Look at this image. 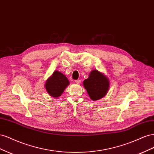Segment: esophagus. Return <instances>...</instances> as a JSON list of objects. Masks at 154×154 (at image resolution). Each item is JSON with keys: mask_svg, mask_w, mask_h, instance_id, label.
Returning <instances> with one entry per match:
<instances>
[{"mask_svg": "<svg viewBox=\"0 0 154 154\" xmlns=\"http://www.w3.org/2000/svg\"><path fill=\"white\" fill-rule=\"evenodd\" d=\"M81 82V80H75V83H76V84H80Z\"/></svg>", "mask_w": 154, "mask_h": 154, "instance_id": "34e87169", "label": "esophagus"}]
</instances>
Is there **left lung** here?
Instances as JSON below:
<instances>
[{"instance_id":"left-lung-1","label":"left lung","mask_w":154,"mask_h":154,"mask_svg":"<svg viewBox=\"0 0 154 154\" xmlns=\"http://www.w3.org/2000/svg\"><path fill=\"white\" fill-rule=\"evenodd\" d=\"M88 96L92 101L99 100L107 94L110 87L108 77L97 70H92L89 76L83 82Z\"/></svg>"}]
</instances>
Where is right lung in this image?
Here are the masks:
<instances>
[{
  "mask_svg": "<svg viewBox=\"0 0 154 154\" xmlns=\"http://www.w3.org/2000/svg\"><path fill=\"white\" fill-rule=\"evenodd\" d=\"M69 81L63 74L55 71L45 83V88L48 94L57 98L62 95L66 88L69 85Z\"/></svg>",
  "mask_w": 154,
  "mask_h": 154,
  "instance_id": "1",
  "label": "right lung"
}]
</instances>
